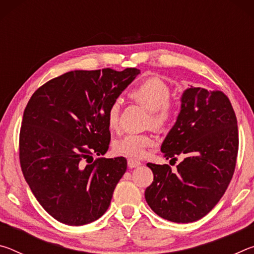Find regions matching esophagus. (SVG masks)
Wrapping results in <instances>:
<instances>
[{"label": "esophagus", "mask_w": 254, "mask_h": 254, "mask_svg": "<svg viewBox=\"0 0 254 254\" xmlns=\"http://www.w3.org/2000/svg\"><path fill=\"white\" fill-rule=\"evenodd\" d=\"M141 162L139 160H135V159H127V166L128 168H135V167H139Z\"/></svg>", "instance_id": "34e87169"}]
</instances>
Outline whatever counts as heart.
<instances>
[{
	"label": "heart",
	"mask_w": 254,
	"mask_h": 254,
	"mask_svg": "<svg viewBox=\"0 0 254 254\" xmlns=\"http://www.w3.org/2000/svg\"><path fill=\"white\" fill-rule=\"evenodd\" d=\"M133 102L149 111L148 124L156 130H166L173 122L175 110L170 103L171 89L165 81L159 78H147L128 92ZM106 124L111 131L118 130L120 119V103L114 101L106 112ZM154 144V139L148 133H130L120 137L113 143L114 152L128 158H142L148 149Z\"/></svg>",
	"instance_id": "obj_1"
}]
</instances>
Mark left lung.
I'll return each mask as SVG.
<instances>
[{
    "instance_id": "1",
    "label": "left lung",
    "mask_w": 254,
    "mask_h": 254,
    "mask_svg": "<svg viewBox=\"0 0 254 254\" xmlns=\"http://www.w3.org/2000/svg\"><path fill=\"white\" fill-rule=\"evenodd\" d=\"M163 157L184 160L169 165L147 163L153 182L144 197L159 216L190 223L214 208L233 177L239 151L238 121L224 93L201 87L185 91L177 122L161 145Z\"/></svg>"
}]
</instances>
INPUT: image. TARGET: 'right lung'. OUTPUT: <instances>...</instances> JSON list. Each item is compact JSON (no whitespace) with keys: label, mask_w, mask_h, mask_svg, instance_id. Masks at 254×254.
Here are the masks:
<instances>
[{"label":"right lung","mask_w":254,"mask_h":254,"mask_svg":"<svg viewBox=\"0 0 254 254\" xmlns=\"http://www.w3.org/2000/svg\"><path fill=\"white\" fill-rule=\"evenodd\" d=\"M139 72L69 71L40 86L28 102L19 137L21 169L37 200L64 224H88L109 208L127 159L92 156L106 153L107 109Z\"/></svg>","instance_id":"right-lung-1"}]
</instances>
